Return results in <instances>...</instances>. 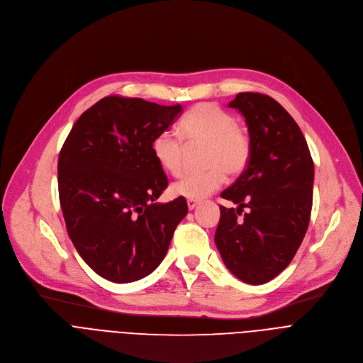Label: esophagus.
I'll list each match as a JSON object with an SVG mask.
<instances>
[{"label":"esophagus","mask_w":363,"mask_h":363,"mask_svg":"<svg viewBox=\"0 0 363 363\" xmlns=\"http://www.w3.org/2000/svg\"><path fill=\"white\" fill-rule=\"evenodd\" d=\"M186 203H188V208H189V210H194L195 206H196L199 202H198L196 199H191V198H189V199L186 201Z\"/></svg>","instance_id":"obj_1"}]
</instances>
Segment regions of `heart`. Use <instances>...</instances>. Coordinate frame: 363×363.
<instances>
[{
	"label": "heart",
	"instance_id": "1",
	"mask_svg": "<svg viewBox=\"0 0 363 363\" xmlns=\"http://www.w3.org/2000/svg\"><path fill=\"white\" fill-rule=\"evenodd\" d=\"M177 135L185 146L205 143V164L210 165L203 171L186 172L175 181L171 191L177 196H208L227 181V171L238 174L248 165L251 138L247 128L214 103H199L188 111ZM171 133L161 132L150 145L155 161L171 175H178L184 164V146Z\"/></svg>",
	"mask_w": 363,
	"mask_h": 363
}]
</instances>
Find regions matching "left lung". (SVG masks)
I'll return each mask as SVG.
<instances>
[{
	"label": "left lung",
	"mask_w": 363,
	"mask_h": 363,
	"mask_svg": "<svg viewBox=\"0 0 363 363\" xmlns=\"http://www.w3.org/2000/svg\"><path fill=\"white\" fill-rule=\"evenodd\" d=\"M228 106L245 118L251 157L238 179L221 192L238 208L220 206L216 245L237 279L257 286L279 276L304 238L315 167L298 125L273 97L238 93ZM244 208L249 211L238 219Z\"/></svg>",
	"instance_id": "obj_1"
}]
</instances>
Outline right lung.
Wrapping results in <instances>:
<instances>
[{"mask_svg": "<svg viewBox=\"0 0 363 363\" xmlns=\"http://www.w3.org/2000/svg\"><path fill=\"white\" fill-rule=\"evenodd\" d=\"M181 111L138 97H103L77 119L60 150L59 196L69 237L86 264L109 281L150 274L188 213L184 196L157 202L168 178L150 150Z\"/></svg>", "mask_w": 363, "mask_h": 363, "instance_id": "obj_1", "label": "right lung"}]
</instances>
